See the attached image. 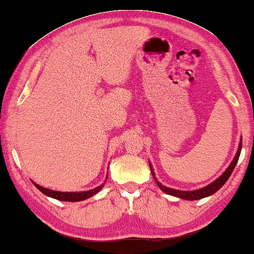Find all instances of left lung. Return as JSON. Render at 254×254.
I'll return each mask as SVG.
<instances>
[{"label": "left lung", "instance_id": "8db88e82", "mask_svg": "<svg viewBox=\"0 0 254 254\" xmlns=\"http://www.w3.org/2000/svg\"><path fill=\"white\" fill-rule=\"evenodd\" d=\"M240 151H242V141H240L239 143V147H238V150H237V154L235 156V159L230 164L228 169L223 173V175L218 177L215 182H212L211 184H209V186L202 188V189H198V190H193V191H182V190H176V189H171V188H167L161 184L157 179L155 177V174H154V170L153 168L150 166V171H151V175L154 176V180L156 181L157 186L160 187V189L164 191L168 195H171V196H176L179 197V198H182V199H187V200H196V199H200V198H204V197H207L210 195H213L216 191H218V190L222 188L224 184H225L226 181L229 180V177L231 176L233 169H235L237 162H238V159L240 156Z\"/></svg>", "mask_w": 254, "mask_h": 254}]
</instances>
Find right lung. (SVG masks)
Segmentation results:
<instances>
[{
	"mask_svg": "<svg viewBox=\"0 0 254 254\" xmlns=\"http://www.w3.org/2000/svg\"><path fill=\"white\" fill-rule=\"evenodd\" d=\"M34 184L38 190H41V191L44 193V195L50 196L52 198H56L59 200H65V202H79V200L90 198V197L95 195L98 191H100L101 188L104 187V184H101V186L94 188V189L88 190V191H83V192H61V191H55V190L47 189V188H43L36 183Z\"/></svg>",
	"mask_w": 254,
	"mask_h": 254,
	"instance_id": "right-lung-1",
	"label": "right lung"
}]
</instances>
